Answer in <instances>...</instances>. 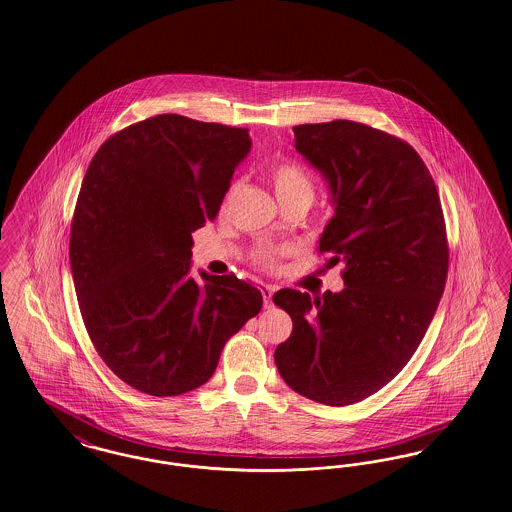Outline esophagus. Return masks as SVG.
I'll list each match as a JSON object with an SVG mask.
<instances>
[{
  "label": "esophagus",
  "mask_w": 512,
  "mask_h": 512,
  "mask_svg": "<svg viewBox=\"0 0 512 512\" xmlns=\"http://www.w3.org/2000/svg\"><path fill=\"white\" fill-rule=\"evenodd\" d=\"M260 291H262V296H264V306L266 308H271V304H273V293H275V287H271V285H260Z\"/></svg>",
  "instance_id": "esophagus-1"
}]
</instances>
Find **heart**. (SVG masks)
Returning <instances> with one entry per match:
<instances>
[{"label":"heart","mask_w":512,"mask_h":512,"mask_svg":"<svg viewBox=\"0 0 512 512\" xmlns=\"http://www.w3.org/2000/svg\"><path fill=\"white\" fill-rule=\"evenodd\" d=\"M271 185L275 190L277 200H287V198H296V196H306L312 200L314 196V185L310 181V177L306 175V171L293 162L277 163L271 169ZM258 264L262 266H271L275 262V254L273 252H260L256 256Z\"/></svg>","instance_id":"1"}]
</instances>
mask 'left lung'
<instances>
[{
	"label": "left lung",
	"instance_id": "8db88e82",
	"mask_svg": "<svg viewBox=\"0 0 512 512\" xmlns=\"http://www.w3.org/2000/svg\"><path fill=\"white\" fill-rule=\"evenodd\" d=\"M295 146L329 185L335 216L320 239L345 262L341 293L281 289L291 337L275 349L285 383L327 406L364 401L397 376L443 295L449 244L439 194L418 152L364 123L298 125Z\"/></svg>",
	"mask_w": 512,
	"mask_h": 512
}]
</instances>
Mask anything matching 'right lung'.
I'll list each match as a JSON object with an SVG mask.
<instances>
[{
  "instance_id": "obj_1",
  "label": "right lung",
  "mask_w": 512,
  "mask_h": 512,
  "mask_svg": "<svg viewBox=\"0 0 512 512\" xmlns=\"http://www.w3.org/2000/svg\"><path fill=\"white\" fill-rule=\"evenodd\" d=\"M248 129L163 113L109 136L77 198L69 260L82 320L109 370L146 395L204 385L225 343L262 310L231 275H190L192 233L250 152Z\"/></svg>"
}]
</instances>
